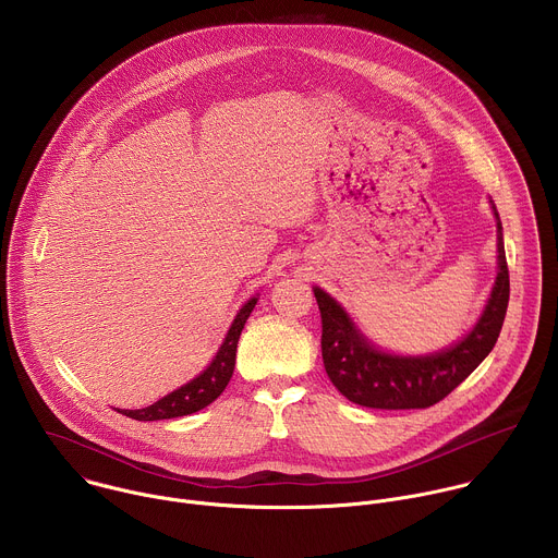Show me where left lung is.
Wrapping results in <instances>:
<instances>
[{"label": "left lung", "mask_w": 558, "mask_h": 558, "mask_svg": "<svg viewBox=\"0 0 558 558\" xmlns=\"http://www.w3.org/2000/svg\"><path fill=\"white\" fill-rule=\"evenodd\" d=\"M495 209V207H493ZM497 218V279L473 331L456 347L425 355L399 357L377 351L353 327L344 310L320 288L314 296L323 318V364L333 386L353 403L379 410L429 408L462 384L495 347L508 307V264Z\"/></svg>", "instance_id": "left-lung-1"}]
</instances>
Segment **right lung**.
Returning <instances> with one entry per match:
<instances>
[{
	"label": "right lung",
	"mask_w": 558,
	"mask_h": 558,
	"mask_svg": "<svg viewBox=\"0 0 558 558\" xmlns=\"http://www.w3.org/2000/svg\"><path fill=\"white\" fill-rule=\"evenodd\" d=\"M255 303H257V299H251L240 310V314L235 316V320H233L216 360L209 364V368L205 373H201L196 379H192L190 384L181 386L179 390L166 395L163 399H159L157 403H153L148 408L118 410V412H122L131 418H137V421H161V418H174V416H185V414L198 412L205 405H209L211 401H216L222 395V390L227 388V384L233 375L238 340H240V333H242Z\"/></svg>",
	"instance_id": "right-lung-1"
}]
</instances>
